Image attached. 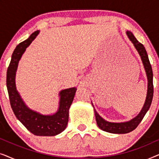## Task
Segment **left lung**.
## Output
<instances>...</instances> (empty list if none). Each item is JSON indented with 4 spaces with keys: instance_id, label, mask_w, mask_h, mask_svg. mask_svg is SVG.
I'll use <instances>...</instances> for the list:
<instances>
[{
    "instance_id": "8db88e82",
    "label": "left lung",
    "mask_w": 159,
    "mask_h": 159,
    "mask_svg": "<svg viewBox=\"0 0 159 159\" xmlns=\"http://www.w3.org/2000/svg\"><path fill=\"white\" fill-rule=\"evenodd\" d=\"M127 35L129 40L131 41L133 44L134 47L138 51L139 55L140 56L141 60H142L143 66H144L145 73H146L147 79H148V90H147V95L144 105H143L142 109L140 113L131 120L125 122H111L105 120L102 118L100 115L98 114L96 110L95 109L94 106L92 103V105L94 108V112L95 119H96L97 125L100 129L103 130V131L109 132V133L114 134H126L130 132L135 129L138 127L139 124L143 120V117L148 111L150 106H151L152 100L153 96V71H152L151 65L150 64L148 56L146 50L143 44L139 43L135 37L133 35L130 31H127Z\"/></svg>"
}]
</instances>
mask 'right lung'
Instances as JSON below:
<instances>
[{
  "instance_id": "add662e5",
  "label": "right lung",
  "mask_w": 159,
  "mask_h": 159,
  "mask_svg": "<svg viewBox=\"0 0 159 159\" xmlns=\"http://www.w3.org/2000/svg\"><path fill=\"white\" fill-rule=\"evenodd\" d=\"M40 31L33 32L27 40L17 45L13 52L6 75V86L10 103L17 119L34 135L55 136L66 129L69 121V111L72 103L77 88L64 89L59 92L57 111L45 115L30 108L21 98L16 87V72L19 61L26 48L31 44Z\"/></svg>"
}]
</instances>
